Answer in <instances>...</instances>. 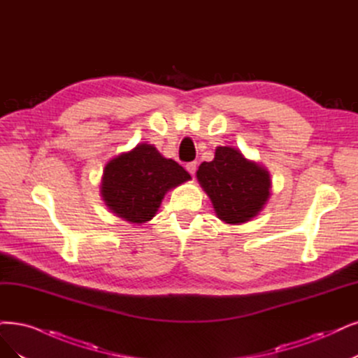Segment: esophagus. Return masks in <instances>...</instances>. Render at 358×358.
Here are the masks:
<instances>
[{"label": "esophagus", "instance_id": "34e87169", "mask_svg": "<svg viewBox=\"0 0 358 358\" xmlns=\"http://www.w3.org/2000/svg\"><path fill=\"white\" fill-rule=\"evenodd\" d=\"M186 169L190 172L192 176H194V174H196V169H197V162H189V164L186 165Z\"/></svg>", "mask_w": 358, "mask_h": 358}]
</instances>
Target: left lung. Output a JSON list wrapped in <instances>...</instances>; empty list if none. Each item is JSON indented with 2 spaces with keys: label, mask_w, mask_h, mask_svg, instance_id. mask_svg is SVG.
Instances as JSON below:
<instances>
[{
  "label": "left lung",
  "mask_w": 358,
  "mask_h": 358,
  "mask_svg": "<svg viewBox=\"0 0 358 358\" xmlns=\"http://www.w3.org/2000/svg\"><path fill=\"white\" fill-rule=\"evenodd\" d=\"M196 177L217 217L234 226L257 217L270 197L268 171L229 145L217 148L214 161L201 164Z\"/></svg>",
  "instance_id": "1"
}]
</instances>
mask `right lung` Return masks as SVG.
<instances>
[{"mask_svg": "<svg viewBox=\"0 0 358 358\" xmlns=\"http://www.w3.org/2000/svg\"><path fill=\"white\" fill-rule=\"evenodd\" d=\"M190 178L186 169L164 157L153 144L140 143L104 166L100 193L116 217L143 224L156 215L166 192Z\"/></svg>", "mask_w": 358, "mask_h": 358, "instance_id": "obj_1", "label": "right lung"}]
</instances>
